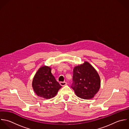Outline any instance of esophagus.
<instances>
[{"mask_svg":"<svg viewBox=\"0 0 129 129\" xmlns=\"http://www.w3.org/2000/svg\"><path fill=\"white\" fill-rule=\"evenodd\" d=\"M60 84L61 85V86H65V85H66V84H67V82H65V81H64V82H62V81H61L60 82Z\"/></svg>","mask_w":129,"mask_h":129,"instance_id":"34e87169","label":"esophagus"}]
</instances>
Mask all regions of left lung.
I'll list each match as a JSON object with an SVG mask.
<instances>
[{
	"label": "left lung",
	"mask_w": 129,
	"mask_h": 129,
	"mask_svg": "<svg viewBox=\"0 0 129 129\" xmlns=\"http://www.w3.org/2000/svg\"><path fill=\"white\" fill-rule=\"evenodd\" d=\"M72 81L71 87L77 96L83 99L93 98L100 88V76L87 62L74 68Z\"/></svg>",
	"instance_id": "left-lung-1"
}]
</instances>
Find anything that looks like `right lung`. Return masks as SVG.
Listing matches in <instances>:
<instances>
[{
  "mask_svg": "<svg viewBox=\"0 0 129 129\" xmlns=\"http://www.w3.org/2000/svg\"><path fill=\"white\" fill-rule=\"evenodd\" d=\"M32 86L39 96L50 99L54 97L62 86L57 82L47 66L41 67L34 78Z\"/></svg>",
  "mask_w": 129,
  "mask_h": 129,
  "instance_id": "obj_1",
  "label": "right lung"
}]
</instances>
